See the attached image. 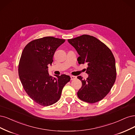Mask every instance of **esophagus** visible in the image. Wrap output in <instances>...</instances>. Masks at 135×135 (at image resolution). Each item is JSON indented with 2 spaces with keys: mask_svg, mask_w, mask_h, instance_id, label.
Wrapping results in <instances>:
<instances>
[{
  "mask_svg": "<svg viewBox=\"0 0 135 135\" xmlns=\"http://www.w3.org/2000/svg\"><path fill=\"white\" fill-rule=\"evenodd\" d=\"M70 77H71V80H73L76 79L77 78L76 76H71Z\"/></svg>",
  "mask_w": 135,
  "mask_h": 135,
  "instance_id": "1",
  "label": "esophagus"
}]
</instances>
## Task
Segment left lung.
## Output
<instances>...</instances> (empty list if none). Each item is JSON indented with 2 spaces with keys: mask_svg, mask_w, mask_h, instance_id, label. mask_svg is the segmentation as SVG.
<instances>
[{
  "mask_svg": "<svg viewBox=\"0 0 135 135\" xmlns=\"http://www.w3.org/2000/svg\"><path fill=\"white\" fill-rule=\"evenodd\" d=\"M68 41L80 55L78 63L88 65L86 80L77 77L82 82L78 97L91 104L100 101L109 93L116 79L115 58L112 51L101 41L88 35L68 39Z\"/></svg>",
  "mask_w": 135,
  "mask_h": 135,
  "instance_id": "left-lung-1",
  "label": "left lung"
}]
</instances>
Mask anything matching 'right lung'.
<instances>
[{
    "instance_id": "1",
    "label": "right lung",
    "mask_w": 135,
    "mask_h": 135,
    "mask_svg": "<svg viewBox=\"0 0 135 135\" xmlns=\"http://www.w3.org/2000/svg\"><path fill=\"white\" fill-rule=\"evenodd\" d=\"M64 39L47 36L37 38L26 45L18 65V75L23 88L32 100L47 107L57 102L63 88L71 78L66 75L53 77L47 71L56 49Z\"/></svg>"
}]
</instances>
